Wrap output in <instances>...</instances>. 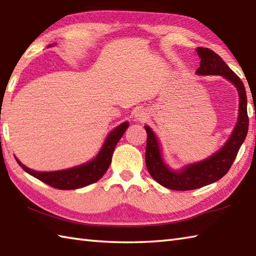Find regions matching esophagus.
Masks as SVG:
<instances>
[{
	"label": "esophagus",
	"instance_id": "34e87169",
	"mask_svg": "<svg viewBox=\"0 0 256 256\" xmlns=\"http://www.w3.org/2000/svg\"><path fill=\"white\" fill-rule=\"evenodd\" d=\"M135 118H136L138 121L143 122L145 121L146 118H148V113H146L144 110H138L136 111V113H135Z\"/></svg>",
	"mask_w": 256,
	"mask_h": 256
}]
</instances>
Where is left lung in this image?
I'll return each mask as SVG.
<instances>
[{
	"instance_id": "1",
	"label": "left lung",
	"mask_w": 256,
	"mask_h": 256,
	"mask_svg": "<svg viewBox=\"0 0 256 256\" xmlns=\"http://www.w3.org/2000/svg\"><path fill=\"white\" fill-rule=\"evenodd\" d=\"M197 52L201 59L200 67L197 69L198 74L224 76L236 86L238 96H240L238 120L231 138L218 153L197 164L184 167L182 172H172L165 165L155 134L150 128L144 126L148 133V143H146L145 150L146 167L150 176L157 182L172 190H192L201 188L224 177L234 162L248 130L246 92L242 80L214 50L209 48L198 47Z\"/></svg>"
}]
</instances>
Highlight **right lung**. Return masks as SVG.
Here are the masks:
<instances>
[{
    "label": "right lung",
    "mask_w": 256,
    "mask_h": 256,
    "mask_svg": "<svg viewBox=\"0 0 256 256\" xmlns=\"http://www.w3.org/2000/svg\"><path fill=\"white\" fill-rule=\"evenodd\" d=\"M128 123L124 122L120 124L116 128L108 134L104 144H103L101 150L94 160L86 162L84 165L78 167L70 168V170L50 172H40L30 170L26 166L22 165V162L18 160L20 166L23 167V170L28 172L30 175L34 176L35 178L40 179V182L50 184V187L56 189L69 190V189H77L88 184H94L99 180V179L106 172L108 166L111 164L113 150L116 148L118 142L128 128Z\"/></svg>",
    "instance_id": "obj_1"
}]
</instances>
